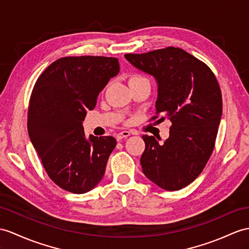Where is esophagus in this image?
<instances>
[{
	"instance_id": "1",
	"label": "esophagus",
	"mask_w": 249,
	"mask_h": 249,
	"mask_svg": "<svg viewBox=\"0 0 249 249\" xmlns=\"http://www.w3.org/2000/svg\"><path fill=\"white\" fill-rule=\"evenodd\" d=\"M129 136H130V132H128V131H121V132H119V133H117V134H116L117 141H120V139L126 138V137H129Z\"/></svg>"
}]
</instances>
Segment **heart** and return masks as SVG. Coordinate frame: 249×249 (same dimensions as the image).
I'll list each match as a JSON object with an SVG mask.
<instances>
[{
  "instance_id": "heart-1",
  "label": "heart",
  "mask_w": 249,
  "mask_h": 249,
  "mask_svg": "<svg viewBox=\"0 0 249 249\" xmlns=\"http://www.w3.org/2000/svg\"><path fill=\"white\" fill-rule=\"evenodd\" d=\"M139 79H144V78H142L141 76H132L130 78V80H139Z\"/></svg>"
}]
</instances>
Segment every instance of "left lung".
Here are the masks:
<instances>
[{
  "mask_svg": "<svg viewBox=\"0 0 249 249\" xmlns=\"http://www.w3.org/2000/svg\"><path fill=\"white\" fill-rule=\"evenodd\" d=\"M124 58L157 83L156 113L171 121L163 144L143 135V174L167 191L191 184L213 151L222 117L219 83L207 65L181 48L167 47Z\"/></svg>",
  "mask_w": 249,
  "mask_h": 249,
  "instance_id": "1",
  "label": "left lung"
}]
</instances>
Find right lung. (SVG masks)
Masks as SVG:
<instances>
[{"mask_svg": "<svg viewBox=\"0 0 249 249\" xmlns=\"http://www.w3.org/2000/svg\"><path fill=\"white\" fill-rule=\"evenodd\" d=\"M118 72L117 58L64 57L48 66L35 84L28 135L48 177L66 191L82 195L104 178L116 139L87 137L82 123Z\"/></svg>", "mask_w": 249, "mask_h": 249, "instance_id": "add662e5", "label": "right lung"}]
</instances>
